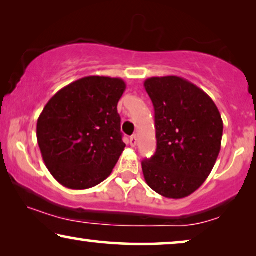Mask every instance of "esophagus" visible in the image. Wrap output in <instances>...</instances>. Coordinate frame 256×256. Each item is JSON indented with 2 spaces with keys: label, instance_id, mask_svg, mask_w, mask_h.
<instances>
[{
  "label": "esophagus",
  "instance_id": "obj_1",
  "mask_svg": "<svg viewBox=\"0 0 256 256\" xmlns=\"http://www.w3.org/2000/svg\"><path fill=\"white\" fill-rule=\"evenodd\" d=\"M129 143H130L132 146H136V144H138V136L136 135L130 136V138H129Z\"/></svg>",
  "mask_w": 256,
  "mask_h": 256
}]
</instances>
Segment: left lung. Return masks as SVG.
Masks as SVG:
<instances>
[{
    "mask_svg": "<svg viewBox=\"0 0 256 256\" xmlns=\"http://www.w3.org/2000/svg\"><path fill=\"white\" fill-rule=\"evenodd\" d=\"M144 88L155 108L157 149L142 162L149 188L166 198L194 194L218 158L224 124L213 100L180 76H152Z\"/></svg>",
    "mask_w": 256,
    "mask_h": 256,
    "instance_id": "8db88e82",
    "label": "left lung"
}]
</instances>
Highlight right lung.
Here are the masks:
<instances>
[{"label": "right lung", "mask_w": 256, "mask_h": 256, "mask_svg": "<svg viewBox=\"0 0 256 256\" xmlns=\"http://www.w3.org/2000/svg\"><path fill=\"white\" fill-rule=\"evenodd\" d=\"M120 78L90 76L51 98L37 121L42 157L54 180L86 190L110 176L126 144L118 104L126 90Z\"/></svg>", "instance_id": "1"}]
</instances>
